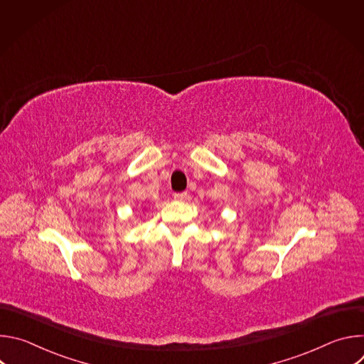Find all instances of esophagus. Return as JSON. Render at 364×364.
<instances>
[{"label": "esophagus", "instance_id": "1", "mask_svg": "<svg viewBox=\"0 0 364 364\" xmlns=\"http://www.w3.org/2000/svg\"><path fill=\"white\" fill-rule=\"evenodd\" d=\"M188 198V193H176L174 200L177 201H186Z\"/></svg>", "mask_w": 364, "mask_h": 364}]
</instances>
